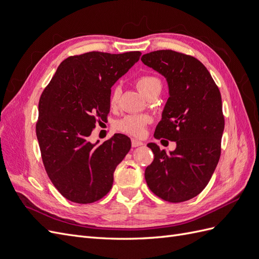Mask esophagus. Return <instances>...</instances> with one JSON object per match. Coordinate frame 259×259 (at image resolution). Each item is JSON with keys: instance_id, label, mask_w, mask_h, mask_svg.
<instances>
[{"instance_id": "34e87169", "label": "esophagus", "mask_w": 259, "mask_h": 259, "mask_svg": "<svg viewBox=\"0 0 259 259\" xmlns=\"http://www.w3.org/2000/svg\"><path fill=\"white\" fill-rule=\"evenodd\" d=\"M144 145V143L143 142H140V140H138V139H132V146L134 147V148H136V147H139V146H143Z\"/></svg>"}]
</instances>
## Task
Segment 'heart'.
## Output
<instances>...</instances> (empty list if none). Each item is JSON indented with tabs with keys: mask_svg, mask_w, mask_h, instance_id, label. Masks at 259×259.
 I'll return each mask as SVG.
<instances>
[{
	"mask_svg": "<svg viewBox=\"0 0 259 259\" xmlns=\"http://www.w3.org/2000/svg\"><path fill=\"white\" fill-rule=\"evenodd\" d=\"M137 88L140 90L145 96L149 95V94L162 89V83L159 77L154 75H142L139 76L136 81ZM121 90L119 86H114L110 93V104L111 106H115L119 101L120 98ZM150 121V117L145 114H133L125 116L123 120L119 122V128L124 132L127 133L130 135L133 136H143L145 133V126L146 124Z\"/></svg>",
	"mask_w": 259,
	"mask_h": 259,
	"instance_id": "heart-1",
	"label": "heart"
}]
</instances>
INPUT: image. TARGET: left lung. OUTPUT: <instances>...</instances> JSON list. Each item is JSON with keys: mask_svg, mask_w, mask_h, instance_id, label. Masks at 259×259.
<instances>
[{"mask_svg": "<svg viewBox=\"0 0 259 259\" xmlns=\"http://www.w3.org/2000/svg\"><path fill=\"white\" fill-rule=\"evenodd\" d=\"M142 61L166 79L168 99L155 138L176 142L168 153L154 143V159L145 170L150 190L179 203L204 189L221 158L225 128L222 96L205 66L197 58L170 50L143 55Z\"/></svg>", "mask_w": 259, "mask_h": 259, "instance_id": "obj_1", "label": "left lung"}]
</instances>
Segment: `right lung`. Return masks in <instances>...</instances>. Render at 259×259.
Masks as SVG:
<instances>
[{
    "instance_id": "obj_1",
    "label": "right lung",
    "mask_w": 259,
    "mask_h": 259,
    "mask_svg": "<svg viewBox=\"0 0 259 259\" xmlns=\"http://www.w3.org/2000/svg\"><path fill=\"white\" fill-rule=\"evenodd\" d=\"M142 53L90 52L59 65L38 101L36 137L46 173L64 197L80 204L104 198L131 139L114 134L99 144L89 137L96 121L110 111L113 84L139 60Z\"/></svg>"
}]
</instances>
